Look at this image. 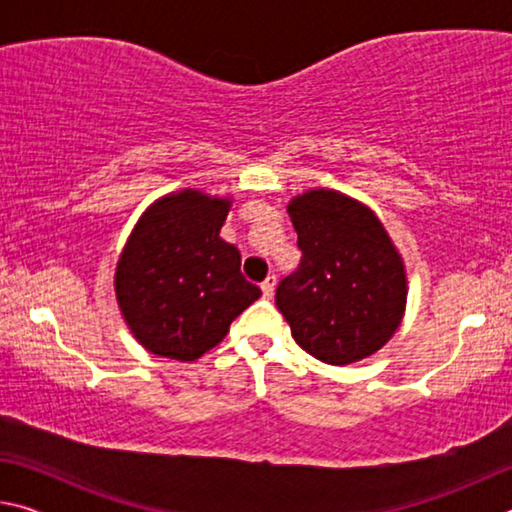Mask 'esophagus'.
Here are the masks:
<instances>
[{
  "label": "esophagus",
  "instance_id": "obj_1",
  "mask_svg": "<svg viewBox=\"0 0 512 512\" xmlns=\"http://www.w3.org/2000/svg\"><path fill=\"white\" fill-rule=\"evenodd\" d=\"M275 284H277V277L275 275H268L266 280L262 282V293L266 298H271L273 293H275Z\"/></svg>",
  "mask_w": 512,
  "mask_h": 512
}]
</instances>
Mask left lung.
Masks as SVG:
<instances>
[{
    "instance_id": "1",
    "label": "left lung",
    "mask_w": 512,
    "mask_h": 512,
    "mask_svg": "<svg viewBox=\"0 0 512 512\" xmlns=\"http://www.w3.org/2000/svg\"><path fill=\"white\" fill-rule=\"evenodd\" d=\"M302 264L277 284L275 305L302 350L348 366L391 341L406 309V268L377 214L336 189L291 198Z\"/></svg>"
}]
</instances>
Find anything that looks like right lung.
I'll return each mask as SVG.
<instances>
[{"instance_id":"right-lung-1","label":"right lung","mask_w":512,"mask_h":512,"mask_svg":"<svg viewBox=\"0 0 512 512\" xmlns=\"http://www.w3.org/2000/svg\"><path fill=\"white\" fill-rule=\"evenodd\" d=\"M230 196L180 189L146 207L115 271V296L137 343L158 357L196 361L262 296L221 239Z\"/></svg>"}]
</instances>
